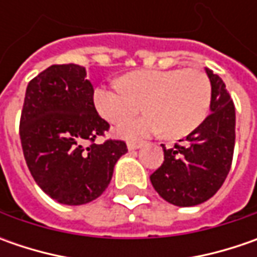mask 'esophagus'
<instances>
[{"instance_id":"obj_1","label":"esophagus","mask_w":257,"mask_h":257,"mask_svg":"<svg viewBox=\"0 0 257 257\" xmlns=\"http://www.w3.org/2000/svg\"><path fill=\"white\" fill-rule=\"evenodd\" d=\"M142 146H143V142H134V140H132V142L127 143L128 150H137V149H140Z\"/></svg>"}]
</instances>
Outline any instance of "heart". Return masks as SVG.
<instances>
[{
    "mask_svg": "<svg viewBox=\"0 0 257 257\" xmlns=\"http://www.w3.org/2000/svg\"><path fill=\"white\" fill-rule=\"evenodd\" d=\"M97 113L108 123H120L141 109L149 113L121 123L115 134L137 139L163 130L169 137H183L196 130L207 117L212 103V84L199 68L136 70L123 77V85L95 88Z\"/></svg>",
    "mask_w": 257,
    "mask_h": 257,
    "instance_id": "heart-1",
    "label": "heart"
}]
</instances>
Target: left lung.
I'll return each instance as SVG.
<instances>
[{
	"instance_id": "left-lung-1",
	"label": "left lung",
	"mask_w": 257,
	"mask_h": 257,
	"mask_svg": "<svg viewBox=\"0 0 257 257\" xmlns=\"http://www.w3.org/2000/svg\"><path fill=\"white\" fill-rule=\"evenodd\" d=\"M212 84L209 114L182 143L164 152L163 164L150 176L166 202L187 207L209 200L222 187L233 160L236 114L230 94L219 75L206 68Z\"/></svg>"
}]
</instances>
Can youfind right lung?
I'll list each match as a JSON object with an SVG mask.
<instances>
[{
    "label": "right lung",
    "instance_id": "add662e5",
    "mask_svg": "<svg viewBox=\"0 0 257 257\" xmlns=\"http://www.w3.org/2000/svg\"><path fill=\"white\" fill-rule=\"evenodd\" d=\"M93 95L85 68L77 64L51 65L27 85L20 120L25 162L43 192L63 204L101 196L127 153L123 140L95 143L110 124L97 113Z\"/></svg>",
    "mask_w": 257,
    "mask_h": 257
}]
</instances>
